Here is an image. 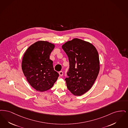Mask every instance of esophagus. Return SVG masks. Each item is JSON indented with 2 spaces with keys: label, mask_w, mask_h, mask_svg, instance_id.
<instances>
[{
  "label": "esophagus",
  "mask_w": 128,
  "mask_h": 128,
  "mask_svg": "<svg viewBox=\"0 0 128 128\" xmlns=\"http://www.w3.org/2000/svg\"><path fill=\"white\" fill-rule=\"evenodd\" d=\"M59 75H60L61 76H63V72H62V71H60V72H59Z\"/></svg>",
  "instance_id": "1"
}]
</instances>
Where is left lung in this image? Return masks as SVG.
<instances>
[{"label":"left lung","mask_w":128,"mask_h":128,"mask_svg":"<svg viewBox=\"0 0 128 128\" xmlns=\"http://www.w3.org/2000/svg\"><path fill=\"white\" fill-rule=\"evenodd\" d=\"M68 57L69 68L65 79L68 89L80 96L91 88L100 71L98 52L93 45L80 39H73L62 46Z\"/></svg>","instance_id":"left-lung-1"}]
</instances>
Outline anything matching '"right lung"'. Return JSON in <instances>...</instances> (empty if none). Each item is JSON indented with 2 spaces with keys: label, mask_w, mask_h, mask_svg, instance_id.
<instances>
[{
  "label": "right lung",
  "mask_w": 128,
  "mask_h": 128,
  "mask_svg": "<svg viewBox=\"0 0 128 128\" xmlns=\"http://www.w3.org/2000/svg\"><path fill=\"white\" fill-rule=\"evenodd\" d=\"M54 48V44L48 42L39 41L30 46L23 57L22 71L28 82L37 91L50 89L59 76L50 59Z\"/></svg>",
  "instance_id": "add662e5"
}]
</instances>
